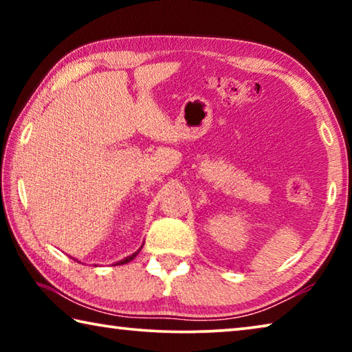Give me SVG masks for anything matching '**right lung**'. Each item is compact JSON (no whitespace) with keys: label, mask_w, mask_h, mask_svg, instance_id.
Wrapping results in <instances>:
<instances>
[{"label":"right lung","mask_w":352,"mask_h":352,"mask_svg":"<svg viewBox=\"0 0 352 352\" xmlns=\"http://www.w3.org/2000/svg\"><path fill=\"white\" fill-rule=\"evenodd\" d=\"M140 250H141V248H140ZM140 250H138V252H136V253H133V254H130V256H127V258H126V259H122V261H119V262H116V264H118V265H121V264H127V262H130V261H133V259H135V256L140 253Z\"/></svg>","instance_id":"add662e5"}]
</instances>
